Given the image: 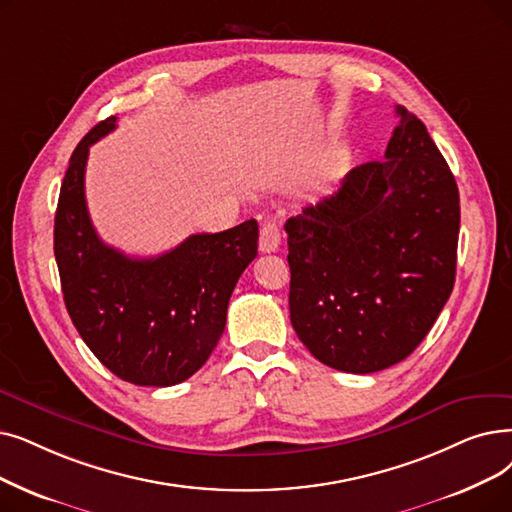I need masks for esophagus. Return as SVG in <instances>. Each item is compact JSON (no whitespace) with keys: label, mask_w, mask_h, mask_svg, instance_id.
Masks as SVG:
<instances>
[{"label":"esophagus","mask_w":512,"mask_h":512,"mask_svg":"<svg viewBox=\"0 0 512 512\" xmlns=\"http://www.w3.org/2000/svg\"><path fill=\"white\" fill-rule=\"evenodd\" d=\"M280 242H282V230L274 224V221H268V224L261 226V232H259V251L261 253L278 251Z\"/></svg>","instance_id":"obj_1"}]
</instances>
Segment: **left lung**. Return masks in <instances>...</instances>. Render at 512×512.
Masks as SVG:
<instances>
[{
    "label": "left lung",
    "instance_id": "8db88e82",
    "mask_svg": "<svg viewBox=\"0 0 512 512\" xmlns=\"http://www.w3.org/2000/svg\"><path fill=\"white\" fill-rule=\"evenodd\" d=\"M385 161L286 221L291 322L322 364L385 370L429 335L456 278L460 198L429 131L404 106Z\"/></svg>",
    "mask_w": 512,
    "mask_h": 512
}]
</instances>
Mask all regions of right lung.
<instances>
[{
    "label": "right lung",
    "mask_w": 512,
    "mask_h": 512,
    "mask_svg": "<svg viewBox=\"0 0 512 512\" xmlns=\"http://www.w3.org/2000/svg\"><path fill=\"white\" fill-rule=\"evenodd\" d=\"M117 125L100 121L77 144L60 186L54 255L66 311L96 358L119 379L171 387L201 368L226 328L240 274L257 257L255 219L217 232L192 234L148 259L108 247L85 203L90 146Z\"/></svg>",
    "instance_id": "1"
}]
</instances>
